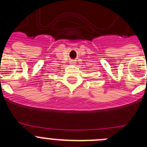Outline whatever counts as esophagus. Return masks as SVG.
<instances>
[{
  "mask_svg": "<svg viewBox=\"0 0 147 147\" xmlns=\"http://www.w3.org/2000/svg\"><path fill=\"white\" fill-rule=\"evenodd\" d=\"M75 64H76V62L74 60H71V62H70V65H74Z\"/></svg>",
  "mask_w": 147,
  "mask_h": 147,
  "instance_id": "esophagus-1",
  "label": "esophagus"
}]
</instances>
